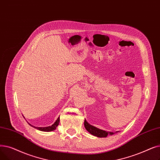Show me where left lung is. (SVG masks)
I'll list each match as a JSON object with an SVG mask.
<instances>
[{"label":"left lung","instance_id":"8db88e82","mask_svg":"<svg viewBox=\"0 0 160 160\" xmlns=\"http://www.w3.org/2000/svg\"><path fill=\"white\" fill-rule=\"evenodd\" d=\"M84 125L85 127L86 128V130L90 133L92 134L96 137H98V138H106L108 135H112L113 134H115L118 132H106L105 130H100L92 125L90 124L86 120V119H85L84 121Z\"/></svg>","mask_w":160,"mask_h":160}]
</instances>
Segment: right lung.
I'll return each mask as SVG.
<instances>
[{
    "label": "right lung",
    "instance_id": "right-lung-1",
    "mask_svg": "<svg viewBox=\"0 0 160 160\" xmlns=\"http://www.w3.org/2000/svg\"><path fill=\"white\" fill-rule=\"evenodd\" d=\"M22 116H23V115H22ZM59 122H60V117H58V118H57V120L55 122L54 124H52L51 126H48V127H35V126L31 125V124H30L28 123V124L30 126H31L32 127L35 128L36 129H37V130L42 131V132H48L54 131L55 130H56V128H57V127L58 126Z\"/></svg>",
    "mask_w": 160,
    "mask_h": 160
}]
</instances>
